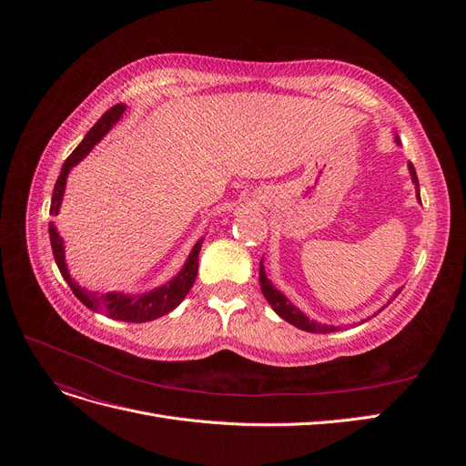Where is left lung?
<instances>
[{
	"instance_id": "obj_1",
	"label": "left lung",
	"mask_w": 466,
	"mask_h": 466,
	"mask_svg": "<svg viewBox=\"0 0 466 466\" xmlns=\"http://www.w3.org/2000/svg\"><path fill=\"white\" fill-rule=\"evenodd\" d=\"M394 142H397V144L400 146V139H399L397 134H394ZM408 173H410V178H412L414 187H416V198H418V202H421V200H420V185H418L416 168H414L412 163H408ZM258 278H260V289H262V295L266 298V301L270 303V307L274 309L276 315H279L281 319L288 320L289 324H293V327H298V329H301V330H305V332H315V334H327V332L342 330L340 324H338V327H334V324H322V322H317V320H313V319H309L303 311H299V309L295 307V305L286 298V295L281 293V291L272 284L270 279H268L262 260H260ZM399 293H400V289L394 291V298H397ZM394 298H392V299H394ZM392 299H390V301H392ZM390 301H389V303H390ZM377 313H379V311H377ZM377 313H375V315H377ZM375 315H373V317H375ZM361 322H365V320H361Z\"/></svg>"
}]
</instances>
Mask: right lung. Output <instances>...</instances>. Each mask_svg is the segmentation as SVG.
Returning <instances> with one entry per match:
<instances>
[{"label": "right lung", "mask_w": 466, "mask_h": 466, "mask_svg": "<svg viewBox=\"0 0 466 466\" xmlns=\"http://www.w3.org/2000/svg\"><path fill=\"white\" fill-rule=\"evenodd\" d=\"M126 110V105H116L110 110H106L105 115L96 120V124L87 132V136L83 137V142L74 149V153L64 161L62 165V173L56 180V187L52 192V204H50V216H58L60 214V206L64 200V192H66V182L67 175L72 168L83 161L89 155V151L101 142V139L112 130ZM48 233H50V245L54 252V260L60 268L62 278L67 281V286L72 288L76 298L89 307L95 313H105L106 317L115 319V320H124V322H147L155 320L167 313H171L175 307L182 303V299L187 298V293L190 291L196 274H198V252L202 248L204 238H198L196 245L192 247L190 255L185 262V266L180 268V272L173 278L165 281L163 286L153 288L149 291H139V293H124V291H108V293H96L89 291L86 288H81L77 281L69 276L67 264H66V247H64V238L60 237L58 229H56L54 221L48 223Z\"/></svg>", "instance_id": "obj_1"}]
</instances>
